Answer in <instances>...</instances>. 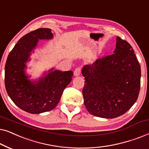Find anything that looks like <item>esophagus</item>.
Returning a JSON list of instances; mask_svg holds the SVG:
<instances>
[{"instance_id": "1", "label": "esophagus", "mask_w": 149, "mask_h": 149, "mask_svg": "<svg viewBox=\"0 0 149 149\" xmlns=\"http://www.w3.org/2000/svg\"><path fill=\"white\" fill-rule=\"evenodd\" d=\"M81 74V69L80 68H77L74 71V76L78 77Z\"/></svg>"}]
</instances>
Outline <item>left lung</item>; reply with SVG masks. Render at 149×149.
I'll list each match as a JSON object with an SVG mask.
<instances>
[{"mask_svg":"<svg viewBox=\"0 0 149 149\" xmlns=\"http://www.w3.org/2000/svg\"><path fill=\"white\" fill-rule=\"evenodd\" d=\"M84 104L91 115L113 119L125 113L137 100L140 65L132 46L117 36L114 54L82 69Z\"/></svg>","mask_w":149,"mask_h":149,"instance_id":"8db88e82","label":"left lung"}]
</instances>
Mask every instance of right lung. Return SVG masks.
<instances>
[{"mask_svg": "<svg viewBox=\"0 0 149 149\" xmlns=\"http://www.w3.org/2000/svg\"><path fill=\"white\" fill-rule=\"evenodd\" d=\"M53 37L49 28H39L29 32L18 40L6 62L5 84L8 95L15 104L29 113L39 114L54 109L72 80L71 70L62 72L52 68L38 81H30L26 74V64L38 40Z\"/></svg>", "mask_w": 149, "mask_h": 149, "instance_id": "add662e5", "label": "right lung"}]
</instances>
